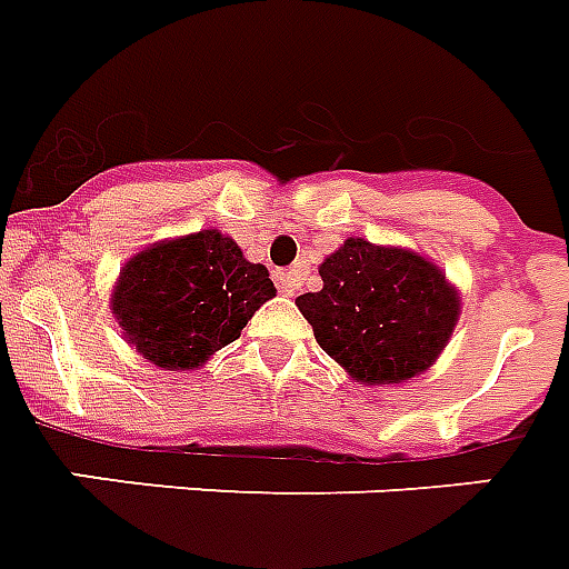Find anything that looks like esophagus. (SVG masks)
<instances>
[{
    "label": "esophagus",
    "instance_id": "obj_1",
    "mask_svg": "<svg viewBox=\"0 0 569 569\" xmlns=\"http://www.w3.org/2000/svg\"><path fill=\"white\" fill-rule=\"evenodd\" d=\"M276 288H279V293H284V297H297L299 276L293 270H279L276 272Z\"/></svg>",
    "mask_w": 569,
    "mask_h": 569
}]
</instances>
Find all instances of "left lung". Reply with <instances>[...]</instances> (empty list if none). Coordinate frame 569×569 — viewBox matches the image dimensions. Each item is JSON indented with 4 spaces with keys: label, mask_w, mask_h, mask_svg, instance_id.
Masks as SVG:
<instances>
[{
    "label": "left lung",
    "mask_w": 569,
    "mask_h": 569,
    "mask_svg": "<svg viewBox=\"0 0 569 569\" xmlns=\"http://www.w3.org/2000/svg\"><path fill=\"white\" fill-rule=\"evenodd\" d=\"M320 279L322 290L297 306L322 352L361 385L420 376L452 338L461 297L411 249L349 238L320 263Z\"/></svg>",
    "instance_id": "left-lung-1"
}]
</instances>
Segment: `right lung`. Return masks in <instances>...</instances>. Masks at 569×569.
<instances>
[{"label": "right lung", "mask_w": 569, "mask_h": 569, "mask_svg": "<svg viewBox=\"0 0 569 569\" xmlns=\"http://www.w3.org/2000/svg\"><path fill=\"white\" fill-rule=\"evenodd\" d=\"M276 297L263 263L217 229L152 243L126 261L111 313L140 356L163 370L202 367Z\"/></svg>", "instance_id": "obj_1"}]
</instances>
